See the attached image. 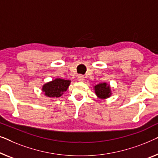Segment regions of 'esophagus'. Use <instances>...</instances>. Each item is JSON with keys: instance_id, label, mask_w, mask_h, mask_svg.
<instances>
[{"instance_id": "34e87169", "label": "esophagus", "mask_w": 158, "mask_h": 158, "mask_svg": "<svg viewBox=\"0 0 158 158\" xmlns=\"http://www.w3.org/2000/svg\"><path fill=\"white\" fill-rule=\"evenodd\" d=\"M78 81H84V77L83 76V75H79Z\"/></svg>"}]
</instances>
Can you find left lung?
<instances>
[{
    "label": "left lung",
    "mask_w": 158,
    "mask_h": 158,
    "mask_svg": "<svg viewBox=\"0 0 158 158\" xmlns=\"http://www.w3.org/2000/svg\"><path fill=\"white\" fill-rule=\"evenodd\" d=\"M95 93L100 99H106L111 96V89L110 85L106 83L99 84L94 86Z\"/></svg>",
    "instance_id": "obj_1"
}]
</instances>
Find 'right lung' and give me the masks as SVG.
<instances>
[{
  "mask_svg": "<svg viewBox=\"0 0 158 158\" xmlns=\"http://www.w3.org/2000/svg\"><path fill=\"white\" fill-rule=\"evenodd\" d=\"M71 81L62 79H56L44 84L42 91L45 93L46 97H59L67 90Z\"/></svg>",
  "mask_w": 158,
  "mask_h": 158,
  "instance_id": "obj_1",
  "label": "right lung"
}]
</instances>
